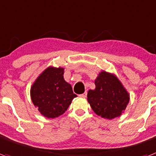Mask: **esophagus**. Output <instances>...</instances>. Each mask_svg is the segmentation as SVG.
Returning a JSON list of instances; mask_svg holds the SVG:
<instances>
[{
    "label": "esophagus",
    "mask_w": 156,
    "mask_h": 156,
    "mask_svg": "<svg viewBox=\"0 0 156 156\" xmlns=\"http://www.w3.org/2000/svg\"><path fill=\"white\" fill-rule=\"evenodd\" d=\"M80 97H81V98H86V97H87V93H83V94H80Z\"/></svg>",
    "instance_id": "esophagus-1"
}]
</instances>
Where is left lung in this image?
I'll list each match as a JSON object with an SVG mask.
<instances>
[{"label": "left lung", "mask_w": 156, "mask_h": 156, "mask_svg": "<svg viewBox=\"0 0 156 156\" xmlns=\"http://www.w3.org/2000/svg\"><path fill=\"white\" fill-rule=\"evenodd\" d=\"M94 90H88V101L96 114L113 119L122 115L129 101V95L113 74L102 71L95 80Z\"/></svg>", "instance_id": "1"}]
</instances>
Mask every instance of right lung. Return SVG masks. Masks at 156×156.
Masks as SVG:
<instances>
[{"label":"right lung","instance_id":"1","mask_svg":"<svg viewBox=\"0 0 156 156\" xmlns=\"http://www.w3.org/2000/svg\"><path fill=\"white\" fill-rule=\"evenodd\" d=\"M63 68L49 67L36 79L30 88L31 100L38 111L47 118L62 115L68 109L73 98L72 88L63 79Z\"/></svg>","mask_w":156,"mask_h":156}]
</instances>
